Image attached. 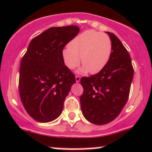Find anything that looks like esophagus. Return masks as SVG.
Returning a JSON list of instances; mask_svg holds the SVG:
<instances>
[{"label":"esophagus","mask_w":152,"mask_h":152,"mask_svg":"<svg viewBox=\"0 0 152 152\" xmlns=\"http://www.w3.org/2000/svg\"><path fill=\"white\" fill-rule=\"evenodd\" d=\"M75 80L77 83H79L80 81V76H76L75 77Z\"/></svg>","instance_id":"obj_1"}]
</instances>
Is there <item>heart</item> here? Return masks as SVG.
<instances>
[{"label": "heart", "instance_id": "1", "mask_svg": "<svg viewBox=\"0 0 152 152\" xmlns=\"http://www.w3.org/2000/svg\"><path fill=\"white\" fill-rule=\"evenodd\" d=\"M110 39L105 34L87 30L77 36L69 43V47L62 50L64 64L74 69L80 63L84 65L80 72L89 71L91 74L100 72L108 63L111 54Z\"/></svg>", "mask_w": 152, "mask_h": 152}]
</instances>
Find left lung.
Returning a JSON list of instances; mask_svg holds the SVG:
<instances>
[{"instance_id": "8db88e82", "label": "left lung", "mask_w": 152, "mask_h": 152, "mask_svg": "<svg viewBox=\"0 0 152 152\" xmlns=\"http://www.w3.org/2000/svg\"><path fill=\"white\" fill-rule=\"evenodd\" d=\"M109 35L112 52L105 67L98 74L81 78L83 93L80 96L82 113L96 125L111 122L121 112L128 98L134 69L131 57L118 38Z\"/></svg>"}]
</instances>
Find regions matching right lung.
<instances>
[{
  "label": "right lung",
  "mask_w": 152,
  "mask_h": 152,
  "mask_svg": "<svg viewBox=\"0 0 152 152\" xmlns=\"http://www.w3.org/2000/svg\"><path fill=\"white\" fill-rule=\"evenodd\" d=\"M77 26L51 27L31 41L21 59L19 93L23 107L37 121L47 123L62 113L64 102L75 83L64 64L62 50L79 33Z\"/></svg>",
  "instance_id": "obj_1"
}]
</instances>
